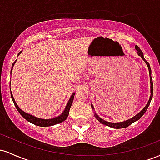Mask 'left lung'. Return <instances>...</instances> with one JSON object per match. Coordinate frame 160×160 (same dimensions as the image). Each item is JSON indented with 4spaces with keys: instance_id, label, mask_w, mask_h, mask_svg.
<instances>
[{
    "instance_id": "1",
    "label": "left lung",
    "mask_w": 160,
    "mask_h": 160,
    "mask_svg": "<svg viewBox=\"0 0 160 160\" xmlns=\"http://www.w3.org/2000/svg\"><path fill=\"white\" fill-rule=\"evenodd\" d=\"M135 49H136L137 50V53L138 55L139 56L141 57V58H142L143 60L145 62V63L147 64V65H148V69H149V72H150V93H151V95H150V99L149 101H148V104H147V105L145 106L144 109L141 111L140 113H138L137 115H135V117H132V118L129 119V120H126V121H124V122H107V121H104V120H102L101 117H99L98 115L95 113V117H96V119L98 120L99 122H101V123L104 124V125H106V126H110V127L111 128H126V127H128V126H130L131 124H132L133 122H135V121L138 120L139 119L141 118V117H142L143 115H144V113L146 112L147 110H148V107H149L150 105V102H151V99L153 98V80H152V78H151V69H150V64L148 63V62H147L146 60H145V58H144V55H143V52L141 50V49L139 48L136 45L135 46ZM92 109H94V108H93L92 104Z\"/></svg>"
}]
</instances>
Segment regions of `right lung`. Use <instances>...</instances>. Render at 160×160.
Wrapping results in <instances>:
<instances>
[{
	"instance_id": "1",
	"label": "right lung",
	"mask_w": 160,
	"mask_h": 160,
	"mask_svg": "<svg viewBox=\"0 0 160 160\" xmlns=\"http://www.w3.org/2000/svg\"><path fill=\"white\" fill-rule=\"evenodd\" d=\"M21 52H22V51H21ZM21 52L19 53V55L20 54V53H21ZM16 62H14L13 63H12V67H13L14 64L16 63ZM11 71H12V70H11ZM10 94H11V98H12V102H13L14 104H15L16 109H17V111L19 112L20 114L22 116V117L25 119V120L28 121V122H32V123H33V124L36 125V126H42V127H45V126H54V125H56V124L60 123V122H63V121H65L66 119L68 118V114H69L70 108H71V104H72V102H73V100H74V97L75 93H73L72 95L71 96L68 103L67 104V106H66L65 111H64L63 113H62V114L59 116V117H56V118H53V119H49V120H43V119L37 118V117H34V116L28 114V113H25V112L22 111V110L20 109L19 107H18L17 104H16L15 100H14V98H13V96H12V92H10Z\"/></svg>"
}]
</instances>
